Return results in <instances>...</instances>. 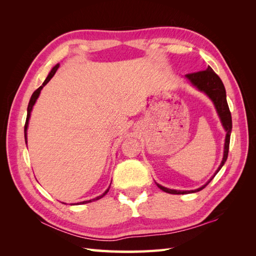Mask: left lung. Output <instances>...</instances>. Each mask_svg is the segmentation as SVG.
I'll return each mask as SVG.
<instances>
[{"instance_id": "8db88e82", "label": "left lung", "mask_w": 256, "mask_h": 256, "mask_svg": "<svg viewBox=\"0 0 256 256\" xmlns=\"http://www.w3.org/2000/svg\"><path fill=\"white\" fill-rule=\"evenodd\" d=\"M186 78L189 79L193 85H196V86L200 90L204 92L205 94H207L209 96V98L212 100L214 106H216V111H218V114L221 118V122L223 124V127L226 130V144H224L223 159H222V162H221L219 168L216 170V174L220 171V168L223 166L224 164H226V161L228 159L230 131H232V115H230V108H228V104L226 102V88H224V85H223L221 79L219 78V76L212 70V67H208L206 70L187 74H186ZM210 180H209L206 184H204L203 187H200L196 190H192V191H178V190H172V189L164 188L158 184H157V186L162 191H164L166 193H171V194H187V193L198 192V191H200L202 189H204L206 186L210 182Z\"/></svg>"}]
</instances>
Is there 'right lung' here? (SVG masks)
<instances>
[{
	"label": "right lung",
	"mask_w": 256,
	"mask_h": 256,
	"mask_svg": "<svg viewBox=\"0 0 256 256\" xmlns=\"http://www.w3.org/2000/svg\"><path fill=\"white\" fill-rule=\"evenodd\" d=\"M60 67V65L58 64L56 66H54L53 68H52V70H51V72L49 74V76H47V79L44 80V82L42 83V86H40L34 92H33V95H32V97H30V102H28V115H26V125H24V136H26V129H28V120H30V111H32V108H33V106H34V104L36 102V99L38 98V96H40V90H42V88L46 84H47L50 80H51V78L52 76H54V74L56 72V70H58V68ZM109 189H110V187H109ZM109 189H106V192L104 193V194H102V196H97L96 198H92V200H84V202H82V204H85V203H90V202H92V200H99V198H102V196H104L108 192H109Z\"/></svg>",
	"instance_id": "1"
}]
</instances>
